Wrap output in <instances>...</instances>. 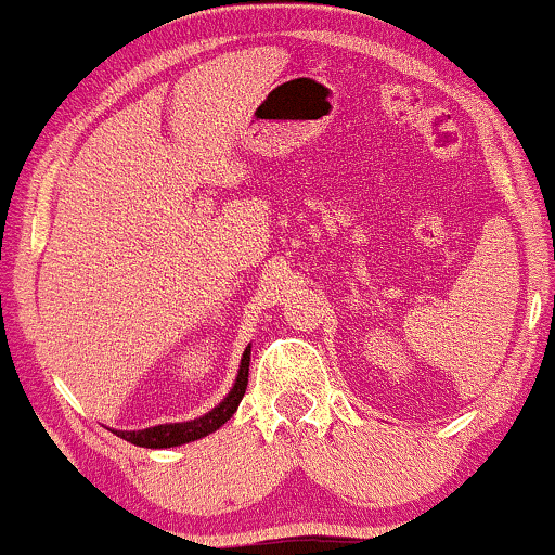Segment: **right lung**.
<instances>
[{"label": "right lung", "instance_id": "right-lung-1", "mask_svg": "<svg viewBox=\"0 0 555 555\" xmlns=\"http://www.w3.org/2000/svg\"><path fill=\"white\" fill-rule=\"evenodd\" d=\"M248 366H250V346L243 353V362H240V372H237V383L230 390L222 403L217 409L206 413L202 418H193V422L185 424H159L152 426V429H142V431H116L118 437L126 439V442L137 444V447H150V450H159V447H178L185 442H193V439H202L206 434L217 431L232 413L237 411L240 400L245 396V387H248Z\"/></svg>", "mask_w": 555, "mask_h": 555}]
</instances>
